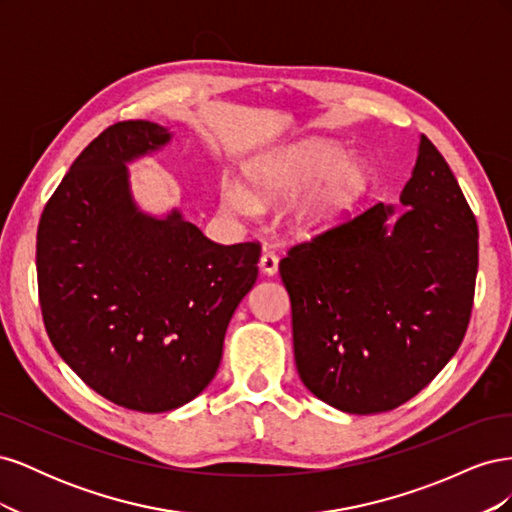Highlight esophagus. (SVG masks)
Returning <instances> with one entry per match:
<instances>
[{"instance_id": "obj_1", "label": "esophagus", "mask_w": 512, "mask_h": 512, "mask_svg": "<svg viewBox=\"0 0 512 512\" xmlns=\"http://www.w3.org/2000/svg\"><path fill=\"white\" fill-rule=\"evenodd\" d=\"M260 271L265 275H275L277 273V256L271 252H265L260 258Z\"/></svg>"}]
</instances>
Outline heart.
Here are the masks:
<instances>
[{"label":"heart","instance_id":"b5f03b06","mask_svg":"<svg viewBox=\"0 0 512 512\" xmlns=\"http://www.w3.org/2000/svg\"><path fill=\"white\" fill-rule=\"evenodd\" d=\"M247 181H224L222 203L239 215H254L260 203H282L288 228L314 237L342 224L359 205L371 183L365 158L346 153L331 138H305L294 145L262 153L247 164Z\"/></svg>","mask_w":512,"mask_h":512}]
</instances>
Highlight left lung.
Instances as JSON below:
<instances>
[{
	"mask_svg": "<svg viewBox=\"0 0 512 512\" xmlns=\"http://www.w3.org/2000/svg\"><path fill=\"white\" fill-rule=\"evenodd\" d=\"M399 203L404 211L378 203L280 262L299 378L348 414L393 410L425 389L472 314L478 226L425 134Z\"/></svg>",
	"mask_w": 512,
	"mask_h": 512,
	"instance_id": "8db88e82",
	"label": "left lung"
}]
</instances>
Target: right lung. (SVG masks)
I'll list each match as a JSON object with an SVG mask.
<instances>
[{
  "instance_id": "obj_1",
  "label": "right lung",
  "mask_w": 512,
  "mask_h": 512,
  "mask_svg": "<svg viewBox=\"0 0 512 512\" xmlns=\"http://www.w3.org/2000/svg\"><path fill=\"white\" fill-rule=\"evenodd\" d=\"M170 138L145 119L104 130L38 226V294L53 348L89 389L136 412L175 410L207 389L228 322L258 277V243H213L177 207H138L128 164Z\"/></svg>"
}]
</instances>
